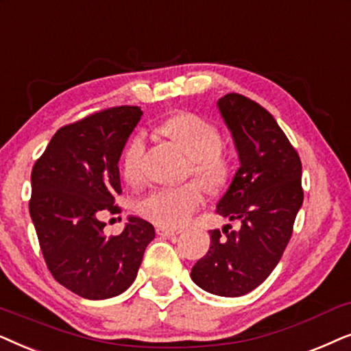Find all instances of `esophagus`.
Returning a JSON list of instances; mask_svg holds the SVG:
<instances>
[{
  "label": "esophagus",
  "mask_w": 351,
  "mask_h": 351,
  "mask_svg": "<svg viewBox=\"0 0 351 351\" xmlns=\"http://www.w3.org/2000/svg\"><path fill=\"white\" fill-rule=\"evenodd\" d=\"M157 234L165 236V237L178 236V234H181V230H170V228H157Z\"/></svg>",
  "instance_id": "esophagus-1"
}]
</instances>
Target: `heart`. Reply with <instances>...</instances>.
<instances>
[{"mask_svg":"<svg viewBox=\"0 0 351 351\" xmlns=\"http://www.w3.org/2000/svg\"><path fill=\"white\" fill-rule=\"evenodd\" d=\"M160 133L171 139L191 158V171L210 193L226 188L231 176V165L221 149V133L212 121L202 117L180 112L163 121ZM146 154V138L138 133L130 139L121 157L123 176L128 183L143 178V160ZM204 204L202 191L197 184L180 188H157L138 200V213L163 228L183 226Z\"/></svg>","mask_w":351,"mask_h":351,"instance_id":"obj_1","label":"heart"}]
</instances>
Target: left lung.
Listing matches in <instances>:
<instances>
[{
	"instance_id": "left-lung-1",
	"label": "left lung",
	"mask_w": 351,
	"mask_h": 351,
	"mask_svg": "<svg viewBox=\"0 0 351 351\" xmlns=\"http://www.w3.org/2000/svg\"><path fill=\"white\" fill-rule=\"evenodd\" d=\"M230 130L239 168L217 204L230 224L210 231L208 252L193 266L191 279L219 297H241L276 268L303 204L302 162L278 121L249 97L230 93L217 102Z\"/></svg>"
}]
</instances>
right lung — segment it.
<instances>
[{
	"mask_svg": "<svg viewBox=\"0 0 351 351\" xmlns=\"http://www.w3.org/2000/svg\"><path fill=\"white\" fill-rule=\"evenodd\" d=\"M143 112L121 106L58 130L32 170L30 217L53 278L88 300H106L132 286L156 230L128 217L106 237L99 215L119 212V160Z\"/></svg>",
	"mask_w": 351,
	"mask_h": 351,
	"instance_id": "obj_1",
	"label": "right lung"
}]
</instances>
